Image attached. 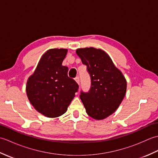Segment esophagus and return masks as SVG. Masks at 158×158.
<instances>
[{"mask_svg":"<svg viewBox=\"0 0 158 158\" xmlns=\"http://www.w3.org/2000/svg\"><path fill=\"white\" fill-rule=\"evenodd\" d=\"M75 81L78 83V84L79 85V82H80V80H79V77H76L75 78Z\"/></svg>","mask_w":158,"mask_h":158,"instance_id":"esophagus-1","label":"esophagus"}]
</instances>
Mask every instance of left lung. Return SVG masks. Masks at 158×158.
Segmentation results:
<instances>
[{"mask_svg": "<svg viewBox=\"0 0 158 158\" xmlns=\"http://www.w3.org/2000/svg\"><path fill=\"white\" fill-rule=\"evenodd\" d=\"M76 53L86 65L91 79L89 90L81 91L80 98L89 116L98 120L105 119L122 102L126 92V80L103 50L86 48L77 49Z\"/></svg>", "mask_w": 158, "mask_h": 158, "instance_id": "1", "label": "left lung"}]
</instances>
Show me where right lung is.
Listing matches in <instances>:
<instances>
[{"mask_svg": "<svg viewBox=\"0 0 158 158\" xmlns=\"http://www.w3.org/2000/svg\"><path fill=\"white\" fill-rule=\"evenodd\" d=\"M67 52L66 49H49L28 79L26 94L30 102L46 117H56L66 113L78 91V84L68 77V67L62 66Z\"/></svg>", "mask_w": 158, "mask_h": 158, "instance_id": "right-lung-1", "label": "right lung"}]
</instances>
